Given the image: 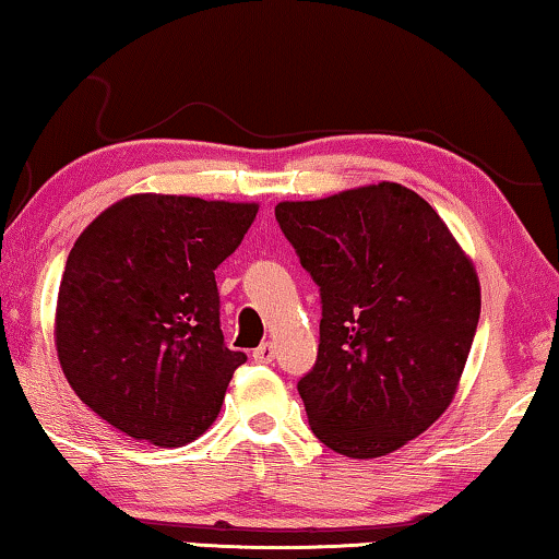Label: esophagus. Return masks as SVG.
Instances as JSON below:
<instances>
[{
	"label": "esophagus",
	"mask_w": 559,
	"mask_h": 559,
	"mask_svg": "<svg viewBox=\"0 0 559 559\" xmlns=\"http://www.w3.org/2000/svg\"><path fill=\"white\" fill-rule=\"evenodd\" d=\"M253 359L258 364H271L273 359H276V346H273V344H261L253 352Z\"/></svg>",
	"instance_id": "obj_1"
}]
</instances>
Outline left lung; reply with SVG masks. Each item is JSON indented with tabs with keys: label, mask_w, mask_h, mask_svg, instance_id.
Instances as JSON below:
<instances>
[{
	"label": "left lung",
	"mask_w": 559,
	"mask_h": 559,
	"mask_svg": "<svg viewBox=\"0 0 559 559\" xmlns=\"http://www.w3.org/2000/svg\"><path fill=\"white\" fill-rule=\"evenodd\" d=\"M321 290V341L298 381L333 452L373 460L427 431L460 386L481 294L469 255L421 195L379 182L276 205Z\"/></svg>",
	"instance_id": "8db88e82"
}]
</instances>
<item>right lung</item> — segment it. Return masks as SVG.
<instances>
[{
  "label": "right lung",
  "instance_id": "add662e5",
  "mask_svg": "<svg viewBox=\"0 0 559 559\" xmlns=\"http://www.w3.org/2000/svg\"><path fill=\"white\" fill-rule=\"evenodd\" d=\"M255 203L138 193L74 240L55 313L67 381L99 419L155 447H182L221 412L243 352L223 344L215 269Z\"/></svg>",
  "mask_w": 559,
  "mask_h": 559
}]
</instances>
